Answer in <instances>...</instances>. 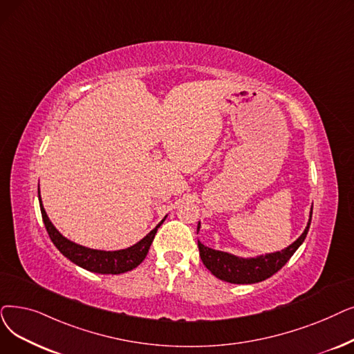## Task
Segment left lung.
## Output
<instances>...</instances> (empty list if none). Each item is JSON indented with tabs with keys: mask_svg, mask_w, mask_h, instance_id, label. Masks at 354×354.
Returning a JSON list of instances; mask_svg holds the SVG:
<instances>
[{
	"mask_svg": "<svg viewBox=\"0 0 354 354\" xmlns=\"http://www.w3.org/2000/svg\"><path fill=\"white\" fill-rule=\"evenodd\" d=\"M311 217H313V209H311L310 221L305 228V232L301 234V237L297 241L292 243L289 248L283 249L282 252H276V253L252 257V259H241L230 253L209 249L203 243L198 241L199 256H201L203 263L207 266V269L215 276V278H218L221 281H225L230 283L262 282L270 278V276L274 274L278 270H281L288 260L292 257V254L297 252V249L305 240L306 233H308ZM198 230H199V225H198Z\"/></svg>",
	"mask_w": 354,
	"mask_h": 354,
	"instance_id": "8db88e82",
	"label": "left lung"
}]
</instances>
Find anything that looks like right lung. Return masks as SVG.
Here are the masks:
<instances>
[{"instance_id": "obj_1", "label": "right lung", "mask_w": 354, "mask_h": 354, "mask_svg": "<svg viewBox=\"0 0 354 354\" xmlns=\"http://www.w3.org/2000/svg\"><path fill=\"white\" fill-rule=\"evenodd\" d=\"M39 201H40V211H41V218H43L44 227L48 230V234L57 248V250L65 257H68L75 265H78L89 272L102 273V274L124 273L139 266L145 260L150 249V244L158 233V228L163 223L162 220V223L158 224L155 230H151L143 240L131 245L129 249L117 250V252L94 250V249L84 248V245H80L76 243H72L71 240L65 239L62 234H60L55 228V225L50 223V220L48 218V215H46V211L41 205L40 191H39Z\"/></svg>"}]
</instances>
